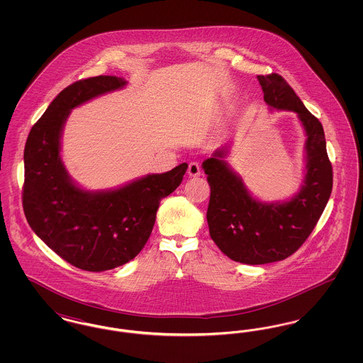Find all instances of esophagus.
I'll use <instances>...</instances> for the list:
<instances>
[{"label": "esophagus", "mask_w": 363, "mask_h": 363, "mask_svg": "<svg viewBox=\"0 0 363 363\" xmlns=\"http://www.w3.org/2000/svg\"><path fill=\"white\" fill-rule=\"evenodd\" d=\"M188 174H189V177H193V178L200 177V174H201V167H200V164H199L197 162H191V163H189Z\"/></svg>", "instance_id": "34e87169"}]
</instances>
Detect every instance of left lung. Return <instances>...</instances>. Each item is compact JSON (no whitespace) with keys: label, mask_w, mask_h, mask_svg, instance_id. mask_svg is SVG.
<instances>
[{"label":"left lung","mask_w":363,"mask_h":363,"mask_svg":"<svg viewBox=\"0 0 363 363\" xmlns=\"http://www.w3.org/2000/svg\"><path fill=\"white\" fill-rule=\"evenodd\" d=\"M264 101L298 114L306 132V174L301 190L284 203H261L225 160L227 147L203 162L211 186L209 235L227 257L259 265L287 259L308 240L328 203L333 175L321 122L277 73L257 76Z\"/></svg>","instance_id":"1"}]
</instances>
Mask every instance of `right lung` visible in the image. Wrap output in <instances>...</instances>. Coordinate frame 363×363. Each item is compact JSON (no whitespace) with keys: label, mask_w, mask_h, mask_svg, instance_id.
Wrapping results in <instances>:
<instances>
[{"label":"right lung","mask_w":363,"mask_h":363,"mask_svg":"<svg viewBox=\"0 0 363 363\" xmlns=\"http://www.w3.org/2000/svg\"><path fill=\"white\" fill-rule=\"evenodd\" d=\"M126 82L117 76L79 80L62 89L35 123L24 148L23 209L35 234L76 268L104 272L135 259L154 228L160 200L186 173L182 163L120 189L86 191L73 184L60 156L70 110Z\"/></svg>","instance_id":"obj_1"}]
</instances>
